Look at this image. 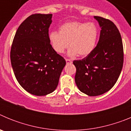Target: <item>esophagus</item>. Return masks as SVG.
<instances>
[{
    "label": "esophagus",
    "mask_w": 131,
    "mask_h": 131,
    "mask_svg": "<svg viewBox=\"0 0 131 131\" xmlns=\"http://www.w3.org/2000/svg\"><path fill=\"white\" fill-rule=\"evenodd\" d=\"M66 61L67 64H69V63H72V61H71V60H70V59L66 58Z\"/></svg>",
    "instance_id": "1"
}]
</instances>
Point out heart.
I'll use <instances>...</instances> for the list:
<instances>
[{
	"label": "heart",
	"mask_w": 131,
	"mask_h": 131,
	"mask_svg": "<svg viewBox=\"0 0 131 131\" xmlns=\"http://www.w3.org/2000/svg\"><path fill=\"white\" fill-rule=\"evenodd\" d=\"M98 38V29L94 23L69 21L60 27V32L49 33V40L53 49L62 53L69 46L68 54L84 57L94 50Z\"/></svg>",
	"instance_id": "heart-1"
}]
</instances>
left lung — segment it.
I'll use <instances>...</instances> for the list:
<instances>
[{
	"label": "left lung",
	"instance_id": "8db88e82",
	"mask_svg": "<svg viewBox=\"0 0 131 131\" xmlns=\"http://www.w3.org/2000/svg\"><path fill=\"white\" fill-rule=\"evenodd\" d=\"M94 18L101 27L96 47L87 56L73 62L77 87L90 96L101 95L114 86L122 70L124 57L122 39L116 25L102 17Z\"/></svg>",
	"mask_w": 131,
	"mask_h": 131
}]
</instances>
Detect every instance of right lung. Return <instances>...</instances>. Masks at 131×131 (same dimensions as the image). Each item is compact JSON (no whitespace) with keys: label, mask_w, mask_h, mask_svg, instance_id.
Returning <instances> with one entry per match:
<instances>
[{"label":"right lung","mask_w":131,"mask_h":131,"mask_svg":"<svg viewBox=\"0 0 131 131\" xmlns=\"http://www.w3.org/2000/svg\"><path fill=\"white\" fill-rule=\"evenodd\" d=\"M51 14H35L19 25L10 50L15 77L27 92L45 96L56 89L66 60L50 43Z\"/></svg>","instance_id":"right-lung-1"}]
</instances>
